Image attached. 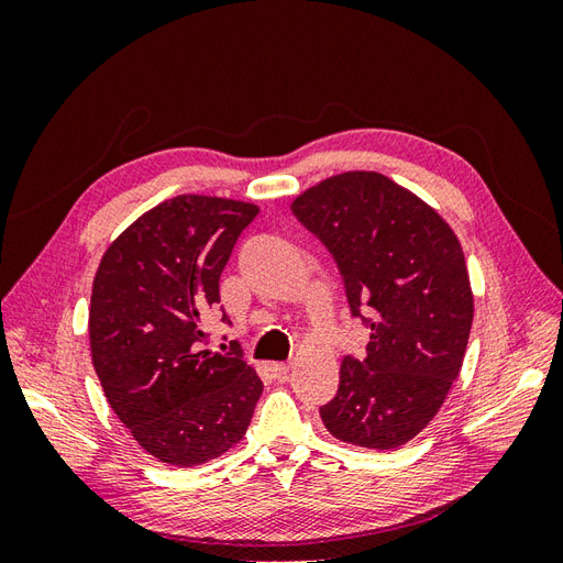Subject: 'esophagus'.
Instances as JSON below:
<instances>
[{"label":"esophagus","instance_id":"1","mask_svg":"<svg viewBox=\"0 0 563 563\" xmlns=\"http://www.w3.org/2000/svg\"><path fill=\"white\" fill-rule=\"evenodd\" d=\"M269 368H272V373H275V378L284 380V378L288 376V371H291V364H284V362H279V364H272Z\"/></svg>","mask_w":563,"mask_h":563}]
</instances>
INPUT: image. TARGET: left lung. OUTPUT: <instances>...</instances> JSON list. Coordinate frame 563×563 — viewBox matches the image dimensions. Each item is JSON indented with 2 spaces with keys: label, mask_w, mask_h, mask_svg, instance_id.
<instances>
[{
  "label": "left lung",
  "mask_w": 563,
  "mask_h": 563,
  "mask_svg": "<svg viewBox=\"0 0 563 563\" xmlns=\"http://www.w3.org/2000/svg\"><path fill=\"white\" fill-rule=\"evenodd\" d=\"M291 211L333 253L352 314H371L364 360L340 364L321 420L347 444L399 449L428 428L463 368L474 317L463 246L428 201L376 172L321 180Z\"/></svg>",
  "instance_id": "8db88e82"
}]
</instances>
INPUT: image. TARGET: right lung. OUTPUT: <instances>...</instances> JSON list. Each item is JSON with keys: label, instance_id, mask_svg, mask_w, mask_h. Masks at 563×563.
<instances>
[{"label": "right lung", "instance_id": "obj_1", "mask_svg": "<svg viewBox=\"0 0 563 563\" xmlns=\"http://www.w3.org/2000/svg\"><path fill=\"white\" fill-rule=\"evenodd\" d=\"M258 211L249 201L178 195L133 220L96 269V376L133 439L166 465H203L240 444L263 395L240 345L199 350L203 314L220 302V272Z\"/></svg>", "mask_w": 563, "mask_h": 563}]
</instances>
